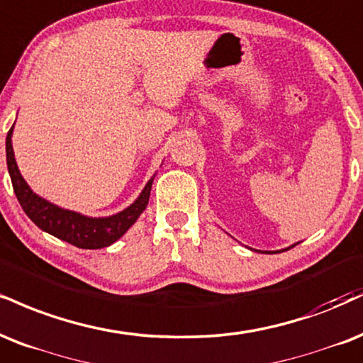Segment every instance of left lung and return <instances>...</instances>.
Wrapping results in <instances>:
<instances>
[{"instance_id":"1","label":"left lung","mask_w":363,"mask_h":363,"mask_svg":"<svg viewBox=\"0 0 363 363\" xmlns=\"http://www.w3.org/2000/svg\"><path fill=\"white\" fill-rule=\"evenodd\" d=\"M292 247H296V245H292ZM292 247H289V248H292ZM289 248H284V250H289ZM267 253H279V252H267Z\"/></svg>"}]
</instances>
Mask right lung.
<instances>
[{
	"label": "right lung",
	"instance_id": "right-lung-1",
	"mask_svg": "<svg viewBox=\"0 0 363 363\" xmlns=\"http://www.w3.org/2000/svg\"><path fill=\"white\" fill-rule=\"evenodd\" d=\"M11 135L13 126L6 137V164L13 189H15L20 206L23 208L27 216L40 230L77 248H103L110 247L118 238L123 237L126 230L145 211L154 177L147 182L142 194L135 199L133 204H130L123 211L116 213L113 216L89 218L81 215V213L69 211V209H62L49 203L47 199L35 194L27 182H25V179L21 177L15 160V154H13Z\"/></svg>",
	"mask_w": 363,
	"mask_h": 363
}]
</instances>
